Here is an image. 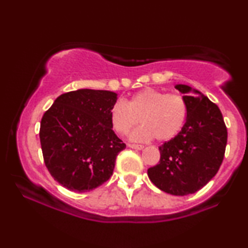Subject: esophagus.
<instances>
[{
    "instance_id": "1",
    "label": "esophagus",
    "mask_w": 248,
    "mask_h": 248,
    "mask_svg": "<svg viewBox=\"0 0 248 248\" xmlns=\"http://www.w3.org/2000/svg\"><path fill=\"white\" fill-rule=\"evenodd\" d=\"M127 146L130 147V148H132V149H137V150H141V149H143V146H142V144H134V143H128Z\"/></svg>"
}]
</instances>
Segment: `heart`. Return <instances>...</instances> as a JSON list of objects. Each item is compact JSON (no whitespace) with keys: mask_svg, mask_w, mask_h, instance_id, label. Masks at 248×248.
Wrapping results in <instances>:
<instances>
[{"mask_svg":"<svg viewBox=\"0 0 248 248\" xmlns=\"http://www.w3.org/2000/svg\"><path fill=\"white\" fill-rule=\"evenodd\" d=\"M187 117V104L182 95L147 88L134 93L126 102L116 101L109 110V122L115 133L126 136L139 123L143 124L132 133L136 141L155 138L169 141L181 131Z\"/></svg>","mask_w":248,"mask_h":248,"instance_id":"1","label":"heart"}]
</instances>
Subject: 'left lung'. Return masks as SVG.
<instances>
[{
  "label": "left lung",
  "instance_id": "obj_1",
  "mask_svg": "<svg viewBox=\"0 0 248 248\" xmlns=\"http://www.w3.org/2000/svg\"><path fill=\"white\" fill-rule=\"evenodd\" d=\"M187 104V121L173 139L159 146L160 159L148 169L157 188L175 196L190 195L217 174L226 153L228 132L214 102L188 85L175 86Z\"/></svg>",
  "mask_w": 248,
  "mask_h": 248
}]
</instances>
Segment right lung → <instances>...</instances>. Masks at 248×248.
<instances>
[{
	"label": "right lung",
	"instance_id": "1",
	"mask_svg": "<svg viewBox=\"0 0 248 248\" xmlns=\"http://www.w3.org/2000/svg\"><path fill=\"white\" fill-rule=\"evenodd\" d=\"M117 94L81 89L63 93L44 112L40 141L52 178L70 191L85 192L109 180L126 147L112 131L109 110Z\"/></svg>",
	"mask_w": 248,
	"mask_h": 248
}]
</instances>
